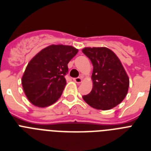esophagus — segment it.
I'll return each instance as SVG.
<instances>
[{
  "label": "esophagus",
  "mask_w": 151,
  "mask_h": 151,
  "mask_svg": "<svg viewBox=\"0 0 151 151\" xmlns=\"http://www.w3.org/2000/svg\"><path fill=\"white\" fill-rule=\"evenodd\" d=\"M73 81H75L76 83H80L82 82V78H73Z\"/></svg>",
  "instance_id": "obj_1"
}]
</instances>
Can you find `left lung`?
Instances as JSON below:
<instances>
[{
  "instance_id": "1",
  "label": "left lung",
  "mask_w": 151,
  "mask_h": 151,
  "mask_svg": "<svg viewBox=\"0 0 151 151\" xmlns=\"http://www.w3.org/2000/svg\"><path fill=\"white\" fill-rule=\"evenodd\" d=\"M82 52L93 66V88L83 98L91 107L110 110L121 103L129 87V78L116 54L107 47H85Z\"/></svg>"
}]
</instances>
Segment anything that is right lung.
Here are the masks:
<instances>
[{
    "mask_svg": "<svg viewBox=\"0 0 151 151\" xmlns=\"http://www.w3.org/2000/svg\"><path fill=\"white\" fill-rule=\"evenodd\" d=\"M78 52L71 46L50 45L32 58L21 82L27 97L33 104L47 107L60 98L67 83L68 64Z\"/></svg>",
    "mask_w": 151,
    "mask_h": 151,
    "instance_id": "obj_1",
    "label": "right lung"
}]
</instances>
